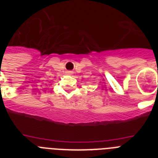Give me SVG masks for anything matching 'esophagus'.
I'll return each mask as SVG.
<instances>
[{
    "mask_svg": "<svg viewBox=\"0 0 158 158\" xmlns=\"http://www.w3.org/2000/svg\"><path fill=\"white\" fill-rule=\"evenodd\" d=\"M67 73H69V74H72L73 71H68V72H67Z\"/></svg>",
    "mask_w": 158,
    "mask_h": 158,
    "instance_id": "obj_1",
    "label": "esophagus"
}]
</instances>
